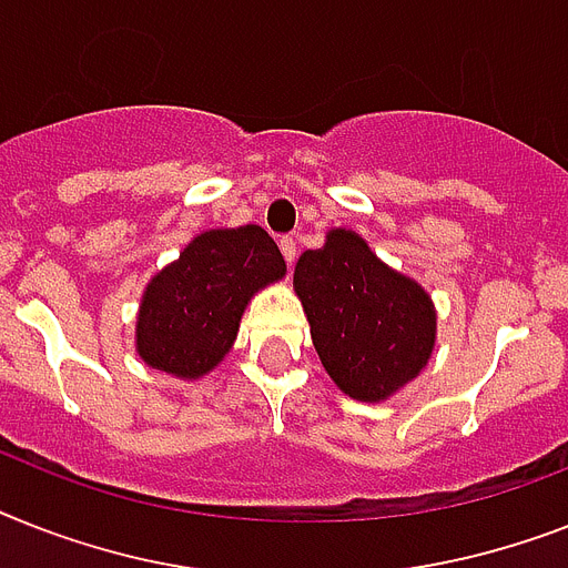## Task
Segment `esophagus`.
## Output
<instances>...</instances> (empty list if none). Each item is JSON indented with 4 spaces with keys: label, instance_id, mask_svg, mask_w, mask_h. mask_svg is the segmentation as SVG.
<instances>
[{
    "label": "esophagus",
    "instance_id": "obj_1",
    "mask_svg": "<svg viewBox=\"0 0 568 568\" xmlns=\"http://www.w3.org/2000/svg\"><path fill=\"white\" fill-rule=\"evenodd\" d=\"M280 251H283L285 262H288V265H294V256H297V244H294L292 236L280 239Z\"/></svg>",
    "mask_w": 568,
    "mask_h": 568
}]
</instances>
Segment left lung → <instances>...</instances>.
<instances>
[{"mask_svg": "<svg viewBox=\"0 0 568 568\" xmlns=\"http://www.w3.org/2000/svg\"><path fill=\"white\" fill-rule=\"evenodd\" d=\"M294 292L329 379L358 403L394 396L432 358V297L353 230H329L324 247L300 256Z\"/></svg>", "mask_w": 568, "mask_h": 568, "instance_id": "left-lung-1", "label": "left lung"}]
</instances>
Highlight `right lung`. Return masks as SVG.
I'll return each instance as SVG.
<instances>
[{
	"label": "right lung",
	"mask_w": 568,
	"mask_h": 568,
	"mask_svg": "<svg viewBox=\"0 0 568 568\" xmlns=\"http://www.w3.org/2000/svg\"><path fill=\"white\" fill-rule=\"evenodd\" d=\"M283 276V253L262 227L206 230L142 294L136 353L154 371L201 379L230 353L253 294Z\"/></svg>",
	"instance_id": "right-lung-1"
}]
</instances>
